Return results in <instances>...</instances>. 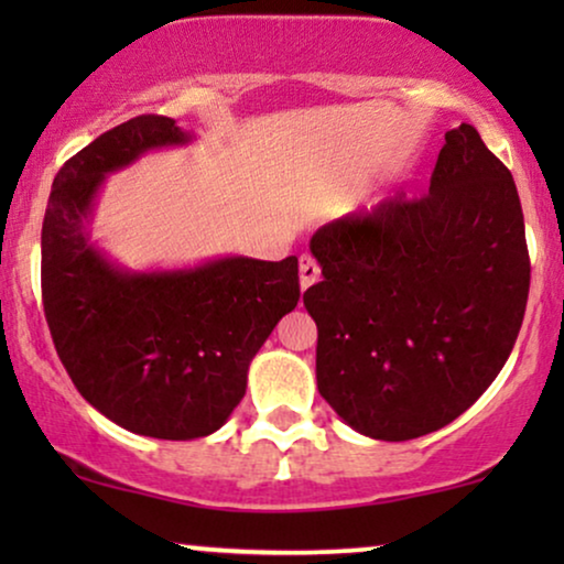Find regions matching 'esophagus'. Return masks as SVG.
<instances>
[{
  "mask_svg": "<svg viewBox=\"0 0 564 564\" xmlns=\"http://www.w3.org/2000/svg\"><path fill=\"white\" fill-rule=\"evenodd\" d=\"M318 276H321V267L315 264V259L307 257V253L305 257H300V288L307 290L311 284L318 282Z\"/></svg>",
  "mask_w": 564,
  "mask_h": 564,
  "instance_id": "34e87169",
  "label": "esophagus"
}]
</instances>
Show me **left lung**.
Segmentation results:
<instances>
[{"label":"left lung","mask_w":564,"mask_h":564,"mask_svg":"<svg viewBox=\"0 0 564 564\" xmlns=\"http://www.w3.org/2000/svg\"><path fill=\"white\" fill-rule=\"evenodd\" d=\"M429 195L318 228L315 377L354 431L408 442L467 411L496 380L529 297L513 176L467 122L444 135Z\"/></svg>","instance_id":"8db88e82"}]
</instances>
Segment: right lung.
<instances>
[{"label": "right lung", "instance_id": "obj_1", "mask_svg": "<svg viewBox=\"0 0 564 564\" xmlns=\"http://www.w3.org/2000/svg\"><path fill=\"white\" fill-rule=\"evenodd\" d=\"M192 141L161 115L107 130L61 166L41 236L45 321L76 390L126 431L169 442L210 436L230 419L251 359L300 300L297 257L133 272L91 241L107 176Z\"/></svg>", "mask_w": 564, "mask_h": 564}]
</instances>
